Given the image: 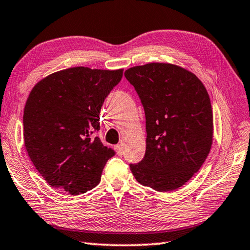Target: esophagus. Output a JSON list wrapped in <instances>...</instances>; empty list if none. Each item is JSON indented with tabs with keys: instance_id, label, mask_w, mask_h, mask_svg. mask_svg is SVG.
I'll return each mask as SVG.
<instances>
[{
	"instance_id": "obj_1",
	"label": "esophagus",
	"mask_w": 250,
	"mask_h": 250,
	"mask_svg": "<svg viewBox=\"0 0 250 250\" xmlns=\"http://www.w3.org/2000/svg\"><path fill=\"white\" fill-rule=\"evenodd\" d=\"M114 149H115V151L117 152V155H118V156L124 155V148H122L121 145H116L114 147Z\"/></svg>"
}]
</instances>
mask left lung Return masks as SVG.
Returning a JSON list of instances; mask_svg holds the SVG:
<instances>
[{"mask_svg": "<svg viewBox=\"0 0 250 250\" xmlns=\"http://www.w3.org/2000/svg\"><path fill=\"white\" fill-rule=\"evenodd\" d=\"M125 75L146 116V153L130 164L132 174L159 192L178 189L199 171L213 144L208 92L195 74L172 63L133 66Z\"/></svg>", "mask_w": 250, "mask_h": 250, "instance_id": "obj_1", "label": "left lung"}]
</instances>
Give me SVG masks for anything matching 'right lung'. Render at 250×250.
<instances>
[{
	"mask_svg": "<svg viewBox=\"0 0 250 250\" xmlns=\"http://www.w3.org/2000/svg\"><path fill=\"white\" fill-rule=\"evenodd\" d=\"M124 68L76 66L37 83L23 110L25 149L48 185L72 195L93 189L115 155L99 137L100 110Z\"/></svg>",
	"mask_w": 250,
	"mask_h": 250,
	"instance_id": "1",
	"label": "right lung"
}]
</instances>
